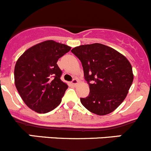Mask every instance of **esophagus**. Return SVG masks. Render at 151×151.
I'll return each instance as SVG.
<instances>
[{
    "mask_svg": "<svg viewBox=\"0 0 151 151\" xmlns=\"http://www.w3.org/2000/svg\"><path fill=\"white\" fill-rule=\"evenodd\" d=\"M78 81L76 79V78H74V79H73V81H71L72 85H73V86H76L77 84H78Z\"/></svg>",
    "mask_w": 151,
    "mask_h": 151,
    "instance_id": "1",
    "label": "esophagus"
}]
</instances>
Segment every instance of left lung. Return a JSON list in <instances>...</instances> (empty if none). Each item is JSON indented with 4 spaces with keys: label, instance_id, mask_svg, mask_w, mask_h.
<instances>
[{
    "label": "left lung",
    "instance_id": "left-lung-1",
    "mask_svg": "<svg viewBox=\"0 0 151 151\" xmlns=\"http://www.w3.org/2000/svg\"><path fill=\"white\" fill-rule=\"evenodd\" d=\"M82 64L84 79L90 93L81 98L85 108L104 116L122 103L133 83V74L128 60L114 49L95 43L71 50Z\"/></svg>",
    "mask_w": 151,
    "mask_h": 151
}]
</instances>
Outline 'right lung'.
I'll return each instance as SVG.
<instances>
[{
    "instance_id": "add662e5",
    "label": "right lung",
    "mask_w": 151,
    "mask_h": 151,
    "mask_svg": "<svg viewBox=\"0 0 151 151\" xmlns=\"http://www.w3.org/2000/svg\"><path fill=\"white\" fill-rule=\"evenodd\" d=\"M71 47L52 40L26 50L17 61L15 84L23 101L31 110L46 113L58 107L68 85L61 80L57 61Z\"/></svg>"
}]
</instances>
